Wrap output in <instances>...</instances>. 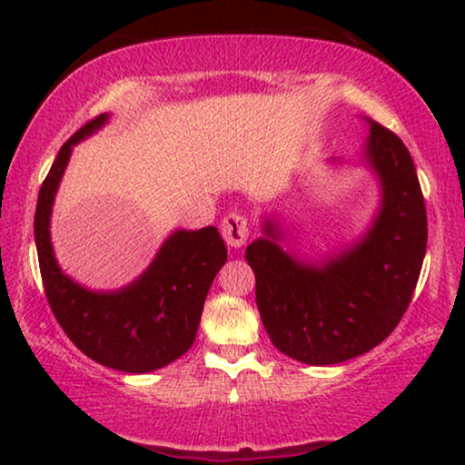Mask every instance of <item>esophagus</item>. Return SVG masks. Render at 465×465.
I'll return each instance as SVG.
<instances>
[{"instance_id": "1", "label": "esophagus", "mask_w": 465, "mask_h": 465, "mask_svg": "<svg viewBox=\"0 0 465 465\" xmlns=\"http://www.w3.org/2000/svg\"><path fill=\"white\" fill-rule=\"evenodd\" d=\"M220 231H222V237H224V241L231 247L245 245L247 234H250V228H247L245 215H241L237 212L224 215Z\"/></svg>"}]
</instances>
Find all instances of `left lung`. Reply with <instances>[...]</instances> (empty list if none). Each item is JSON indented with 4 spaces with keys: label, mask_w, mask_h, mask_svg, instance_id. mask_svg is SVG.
Segmentation results:
<instances>
[{
    "label": "left lung",
    "mask_w": 465,
    "mask_h": 465,
    "mask_svg": "<svg viewBox=\"0 0 465 465\" xmlns=\"http://www.w3.org/2000/svg\"><path fill=\"white\" fill-rule=\"evenodd\" d=\"M371 123L364 158L381 183V209L358 243L320 264L277 243L275 222L247 247L256 304L272 345L311 366L358 358L393 332L415 292L428 215L415 163L396 133Z\"/></svg>",
    "instance_id": "obj_1"
}]
</instances>
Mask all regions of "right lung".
Wrapping results in <instances>:
<instances>
[{"label":"right lung","mask_w":465,"mask_h":465,"mask_svg":"<svg viewBox=\"0 0 465 465\" xmlns=\"http://www.w3.org/2000/svg\"><path fill=\"white\" fill-rule=\"evenodd\" d=\"M107 123L93 118L61 145L40 194L34 232L44 292L69 341L88 358L123 372H152L193 347L203 304L228 253L218 228L175 231L142 277L116 292H93L72 282L56 264L50 213L72 148Z\"/></svg>","instance_id":"1"}]
</instances>
